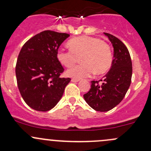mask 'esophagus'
Segmentation results:
<instances>
[{
    "label": "esophagus",
    "instance_id": "34e87169",
    "mask_svg": "<svg viewBox=\"0 0 151 151\" xmlns=\"http://www.w3.org/2000/svg\"><path fill=\"white\" fill-rule=\"evenodd\" d=\"M79 81H80V80H79V79H77V78L71 79V82H74V83H77V82H79Z\"/></svg>",
    "mask_w": 151,
    "mask_h": 151
}]
</instances>
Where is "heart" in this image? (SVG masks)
Returning a JSON list of instances; mask_svg holds the SVG:
<instances>
[{
    "mask_svg": "<svg viewBox=\"0 0 151 151\" xmlns=\"http://www.w3.org/2000/svg\"><path fill=\"white\" fill-rule=\"evenodd\" d=\"M69 50H58L57 59L63 66H71L78 61L82 63L71 67L67 74L74 78H83L93 73L101 75L109 71L112 63L110 47L99 39L88 36H80L70 39Z\"/></svg>",
    "mask_w": 151,
    "mask_h": 151,
    "instance_id": "1",
    "label": "heart"
}]
</instances>
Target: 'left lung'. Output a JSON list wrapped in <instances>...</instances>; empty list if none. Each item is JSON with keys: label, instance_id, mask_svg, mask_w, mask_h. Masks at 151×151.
Masks as SVG:
<instances>
[{"label": "left lung", "instance_id": "1", "mask_svg": "<svg viewBox=\"0 0 151 151\" xmlns=\"http://www.w3.org/2000/svg\"><path fill=\"white\" fill-rule=\"evenodd\" d=\"M104 34L114 48L112 66L103 80L91 81V89L83 95L88 104L99 112L110 110L122 101L130 86L132 76V63L127 47L113 35Z\"/></svg>", "mask_w": 151, "mask_h": 151}]
</instances>
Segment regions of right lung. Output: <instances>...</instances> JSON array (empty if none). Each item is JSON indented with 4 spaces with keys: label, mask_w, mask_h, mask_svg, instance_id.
Returning <instances> with one entry per match:
<instances>
[{
    "label": "right lung",
    "mask_w": 151,
    "mask_h": 151,
    "mask_svg": "<svg viewBox=\"0 0 151 151\" xmlns=\"http://www.w3.org/2000/svg\"><path fill=\"white\" fill-rule=\"evenodd\" d=\"M68 36L44 30L27 41L19 52L15 68L17 86L25 102L35 110L52 109L71 81L69 77H60L64 68L56 56Z\"/></svg>",
    "instance_id": "add662e5"
}]
</instances>
